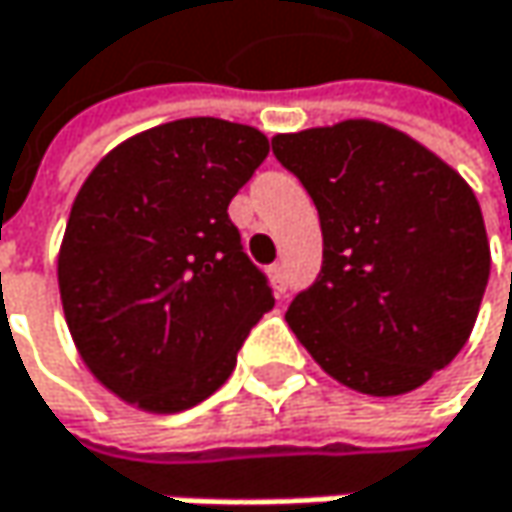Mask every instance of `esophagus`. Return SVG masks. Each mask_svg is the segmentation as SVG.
<instances>
[{
  "mask_svg": "<svg viewBox=\"0 0 512 512\" xmlns=\"http://www.w3.org/2000/svg\"><path fill=\"white\" fill-rule=\"evenodd\" d=\"M272 287H275V293H287L290 281H287V269H284V263H275V266H272Z\"/></svg>",
  "mask_w": 512,
  "mask_h": 512,
  "instance_id": "esophagus-1",
  "label": "esophagus"
}]
</instances>
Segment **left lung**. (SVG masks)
<instances>
[{"mask_svg":"<svg viewBox=\"0 0 512 512\" xmlns=\"http://www.w3.org/2000/svg\"><path fill=\"white\" fill-rule=\"evenodd\" d=\"M322 225V269L287 322L357 393L422 387L466 346L489 281L484 216L469 184L390 125L346 119L272 137Z\"/></svg>","mask_w":512,"mask_h":512,"instance_id":"obj_1","label":"left lung"}]
</instances>
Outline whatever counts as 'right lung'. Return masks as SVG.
Returning a JSON list of instances; mask_svg holds the SVG:
<instances>
[{
    "label": "right lung",
    "instance_id": "obj_1",
    "mask_svg": "<svg viewBox=\"0 0 512 512\" xmlns=\"http://www.w3.org/2000/svg\"><path fill=\"white\" fill-rule=\"evenodd\" d=\"M269 155L240 122L175 119L105 155L58 257L72 340L119 398L178 413L216 393L275 296L228 216Z\"/></svg>",
    "mask_w": 512,
    "mask_h": 512
}]
</instances>
